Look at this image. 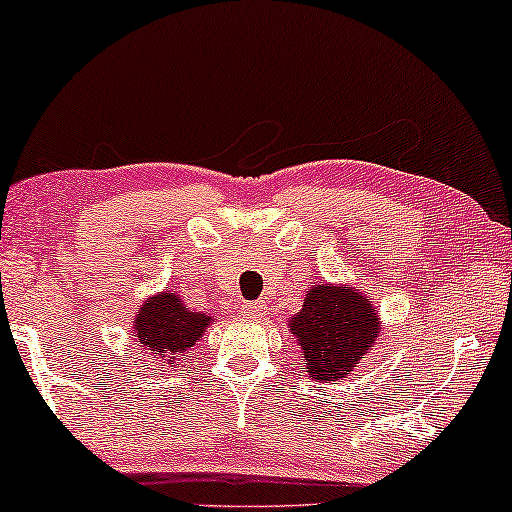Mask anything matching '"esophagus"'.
<instances>
[{"label": "esophagus", "mask_w": 512, "mask_h": 512, "mask_svg": "<svg viewBox=\"0 0 512 512\" xmlns=\"http://www.w3.org/2000/svg\"><path fill=\"white\" fill-rule=\"evenodd\" d=\"M265 310H268V308H265L263 301H254V303H244L242 305V313L251 317V320H258V317H263Z\"/></svg>", "instance_id": "1"}]
</instances>
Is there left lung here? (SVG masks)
Masks as SVG:
<instances>
[{
    "instance_id": "8db88e82",
    "label": "left lung",
    "mask_w": 512,
    "mask_h": 512,
    "mask_svg": "<svg viewBox=\"0 0 512 512\" xmlns=\"http://www.w3.org/2000/svg\"><path fill=\"white\" fill-rule=\"evenodd\" d=\"M291 331L303 350L313 381H338L369 353L378 336V315L367 296L350 287L310 289Z\"/></svg>"
}]
</instances>
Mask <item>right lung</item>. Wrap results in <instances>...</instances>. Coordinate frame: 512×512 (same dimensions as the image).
Listing matches in <instances>:
<instances>
[{
  "label": "right lung",
  "instance_id": "right-lung-1",
  "mask_svg": "<svg viewBox=\"0 0 512 512\" xmlns=\"http://www.w3.org/2000/svg\"><path fill=\"white\" fill-rule=\"evenodd\" d=\"M209 322V315L190 313L181 296L159 294L150 298L136 315L134 334L145 350L164 357L167 362L162 367H167L181 360L185 350H190L202 338Z\"/></svg>",
  "mask_w": 512,
  "mask_h": 512
}]
</instances>
